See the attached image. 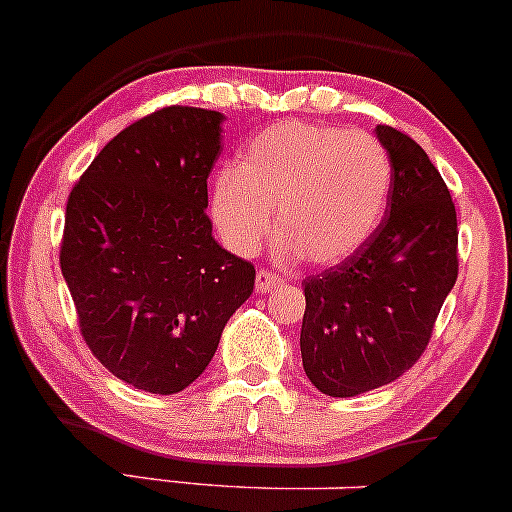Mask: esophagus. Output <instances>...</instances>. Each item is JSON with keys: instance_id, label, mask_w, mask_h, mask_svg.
Wrapping results in <instances>:
<instances>
[{"instance_id": "1", "label": "esophagus", "mask_w": 512, "mask_h": 512, "mask_svg": "<svg viewBox=\"0 0 512 512\" xmlns=\"http://www.w3.org/2000/svg\"><path fill=\"white\" fill-rule=\"evenodd\" d=\"M278 285H283V280H280L276 273L266 271V268H261V271L256 273V290H258V293H268V290H276Z\"/></svg>"}]
</instances>
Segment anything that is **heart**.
Wrapping results in <instances>:
<instances>
[{"label": "heart", "mask_w": 512, "mask_h": 512, "mask_svg": "<svg viewBox=\"0 0 512 512\" xmlns=\"http://www.w3.org/2000/svg\"><path fill=\"white\" fill-rule=\"evenodd\" d=\"M390 183L393 166L376 136L283 122L251 141L236 170L214 178L210 217L224 246L249 256L271 232L276 210L280 261L307 256L334 266L378 227Z\"/></svg>", "instance_id": "heart-1"}]
</instances>
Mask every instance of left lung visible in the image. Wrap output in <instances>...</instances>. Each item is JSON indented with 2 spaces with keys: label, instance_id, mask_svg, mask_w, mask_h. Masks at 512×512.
<instances>
[{
  "label": "left lung",
  "instance_id": "8db88e82",
  "mask_svg": "<svg viewBox=\"0 0 512 512\" xmlns=\"http://www.w3.org/2000/svg\"><path fill=\"white\" fill-rule=\"evenodd\" d=\"M376 136L393 166L386 217L356 254L302 283V368L332 398L403 376L459 276L456 210L442 175L403 131L378 124Z\"/></svg>",
  "mask_w": 512,
  "mask_h": 512
}]
</instances>
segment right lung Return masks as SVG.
<instances>
[{
	"label": "right lung",
	"instance_id": "obj_1",
	"mask_svg": "<svg viewBox=\"0 0 512 512\" xmlns=\"http://www.w3.org/2000/svg\"><path fill=\"white\" fill-rule=\"evenodd\" d=\"M224 114L163 107L119 131L65 207L60 271L92 354L119 381L156 395L188 388L256 268L214 241L207 178Z\"/></svg>",
	"mask_w": 512,
	"mask_h": 512
}]
</instances>
